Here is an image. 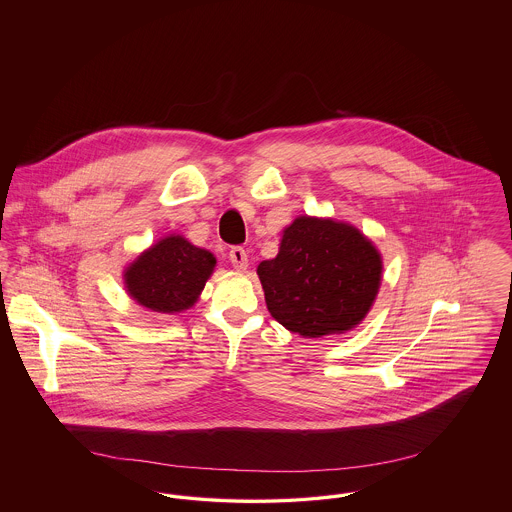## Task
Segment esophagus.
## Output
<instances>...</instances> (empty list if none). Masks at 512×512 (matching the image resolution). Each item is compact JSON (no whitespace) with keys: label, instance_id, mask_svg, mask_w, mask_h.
<instances>
[{"label":"esophagus","instance_id":"1","mask_svg":"<svg viewBox=\"0 0 512 512\" xmlns=\"http://www.w3.org/2000/svg\"><path fill=\"white\" fill-rule=\"evenodd\" d=\"M228 257H230V263L234 265L236 270H240V272L247 270L249 261H247V253H245L244 247H232L230 253H228Z\"/></svg>","mask_w":512,"mask_h":512}]
</instances>
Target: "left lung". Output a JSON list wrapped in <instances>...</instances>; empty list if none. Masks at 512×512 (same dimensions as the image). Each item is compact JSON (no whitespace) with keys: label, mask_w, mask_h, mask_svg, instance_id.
<instances>
[{"label":"left lung","mask_w":512,"mask_h":512,"mask_svg":"<svg viewBox=\"0 0 512 512\" xmlns=\"http://www.w3.org/2000/svg\"><path fill=\"white\" fill-rule=\"evenodd\" d=\"M382 253L343 220L301 215L282 230L278 255L259 263L268 313L303 338L357 328L382 284Z\"/></svg>","instance_id":"8db88e82"}]
</instances>
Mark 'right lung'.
<instances>
[{
  "label": "right lung",
  "mask_w": 512,
  "mask_h": 512,
  "mask_svg": "<svg viewBox=\"0 0 512 512\" xmlns=\"http://www.w3.org/2000/svg\"><path fill=\"white\" fill-rule=\"evenodd\" d=\"M217 267V257L169 234L149 245L122 272L128 297L153 313H182L192 309Z\"/></svg>",
  "instance_id": "right-lung-1"
}]
</instances>
